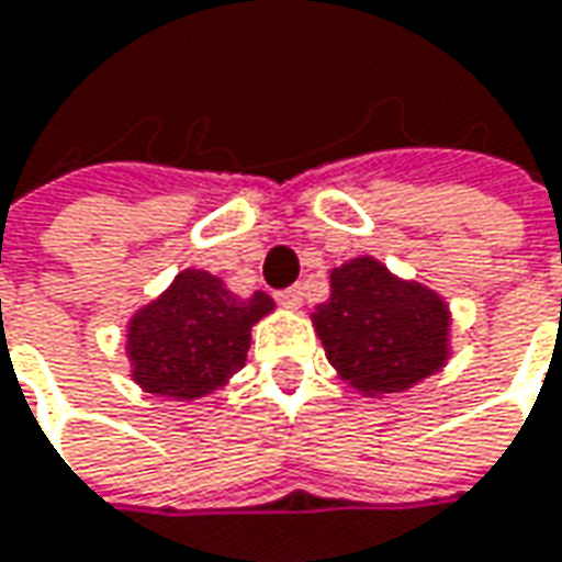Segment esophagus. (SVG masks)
I'll list each match as a JSON object with an SVG mask.
<instances>
[{
    "label": "esophagus",
    "mask_w": 562,
    "mask_h": 562,
    "mask_svg": "<svg viewBox=\"0 0 562 562\" xmlns=\"http://www.w3.org/2000/svg\"><path fill=\"white\" fill-rule=\"evenodd\" d=\"M277 301H280L282 307H289V311H299V307H301V289H299V285H292V289H282V292H277Z\"/></svg>",
    "instance_id": "1"
}]
</instances>
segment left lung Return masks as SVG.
Masks as SVG:
<instances>
[{
	"mask_svg": "<svg viewBox=\"0 0 562 562\" xmlns=\"http://www.w3.org/2000/svg\"><path fill=\"white\" fill-rule=\"evenodd\" d=\"M329 289V301L311 319L348 385L363 395H392L445 367L451 314L432 289L397 280L376 258L336 267Z\"/></svg>",
	"mask_w": 562,
	"mask_h": 562,
	"instance_id": "left-lung-1",
	"label": "left lung"
}]
</instances>
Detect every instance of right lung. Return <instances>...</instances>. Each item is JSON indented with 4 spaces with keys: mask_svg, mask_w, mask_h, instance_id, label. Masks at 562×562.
Returning <instances> with one entry per match:
<instances>
[{
    "mask_svg": "<svg viewBox=\"0 0 562 562\" xmlns=\"http://www.w3.org/2000/svg\"><path fill=\"white\" fill-rule=\"evenodd\" d=\"M273 311L267 292L233 295L207 270H183L126 329L133 379L151 395L195 401L245 367L251 326Z\"/></svg>",
    "mask_w": 562,
    "mask_h": 562,
    "instance_id": "add662e5",
    "label": "right lung"
}]
</instances>
